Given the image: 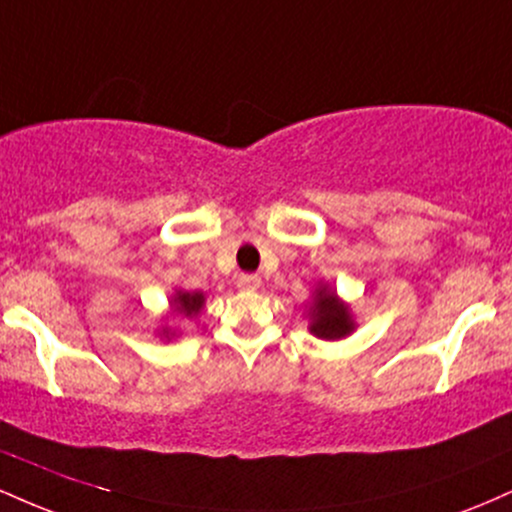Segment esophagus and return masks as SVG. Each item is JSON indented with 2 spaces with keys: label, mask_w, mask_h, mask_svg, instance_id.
Segmentation results:
<instances>
[{
  "label": "esophagus",
  "mask_w": 512,
  "mask_h": 512,
  "mask_svg": "<svg viewBox=\"0 0 512 512\" xmlns=\"http://www.w3.org/2000/svg\"><path fill=\"white\" fill-rule=\"evenodd\" d=\"M262 286V279L257 274H240L238 276V289L243 291H257Z\"/></svg>",
  "instance_id": "1"
}]
</instances>
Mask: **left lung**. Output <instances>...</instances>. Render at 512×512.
I'll list each match as a JSON object with an SVG mask.
<instances>
[{
  "label": "left lung",
  "instance_id": "1",
  "mask_svg": "<svg viewBox=\"0 0 512 512\" xmlns=\"http://www.w3.org/2000/svg\"><path fill=\"white\" fill-rule=\"evenodd\" d=\"M308 317H310V332H313L315 337L327 339V342L349 337L356 327L349 305H346L327 284H320L315 289L313 305H310Z\"/></svg>",
  "mask_w": 512,
  "mask_h": 512
}]
</instances>
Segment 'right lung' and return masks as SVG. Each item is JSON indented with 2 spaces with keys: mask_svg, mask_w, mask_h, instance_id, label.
<instances>
[{
  "mask_svg": "<svg viewBox=\"0 0 512 512\" xmlns=\"http://www.w3.org/2000/svg\"><path fill=\"white\" fill-rule=\"evenodd\" d=\"M204 305V293L202 291H175L173 301H170V308H173V313H178L182 317H197L199 310H202ZM163 337H173V332L163 330Z\"/></svg>",
  "mask_w": 512,
  "mask_h": 512,
  "instance_id": "obj_1",
  "label": "right lung"
}]
</instances>
